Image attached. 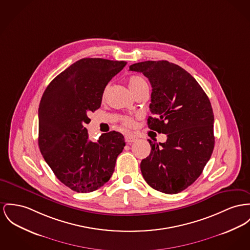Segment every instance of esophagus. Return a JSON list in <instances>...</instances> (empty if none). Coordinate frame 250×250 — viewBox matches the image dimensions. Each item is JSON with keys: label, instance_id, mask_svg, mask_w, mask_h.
Listing matches in <instances>:
<instances>
[{"label": "esophagus", "instance_id": "34e87169", "mask_svg": "<svg viewBox=\"0 0 250 250\" xmlns=\"http://www.w3.org/2000/svg\"><path fill=\"white\" fill-rule=\"evenodd\" d=\"M125 140H126L127 143L131 144V143H133V142L137 140V137L135 135H133V134H129V135L125 136Z\"/></svg>", "mask_w": 250, "mask_h": 250}]
</instances>
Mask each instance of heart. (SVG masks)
<instances>
[{"label": "heart", "instance_id": "1", "mask_svg": "<svg viewBox=\"0 0 250 250\" xmlns=\"http://www.w3.org/2000/svg\"><path fill=\"white\" fill-rule=\"evenodd\" d=\"M144 85H148L146 81L141 78V77H138V76H133L130 78L129 80V86L131 88V90L134 92L135 90H137L138 88L144 86ZM122 122L124 125L126 126H132L133 125V119L131 117H124L122 118Z\"/></svg>", "mask_w": 250, "mask_h": 250}]
</instances>
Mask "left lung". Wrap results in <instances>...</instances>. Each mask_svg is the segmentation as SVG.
I'll return each mask as SVG.
<instances>
[{"label": "left lung", "mask_w": 250, "mask_h": 250, "mask_svg": "<svg viewBox=\"0 0 250 250\" xmlns=\"http://www.w3.org/2000/svg\"><path fill=\"white\" fill-rule=\"evenodd\" d=\"M150 81L151 117L148 127L167 134L165 143H152L140 164L142 175L158 191L175 194L202 173L214 148V116L210 101L196 80L167 61L130 66Z\"/></svg>", "instance_id": "obj_1"}]
</instances>
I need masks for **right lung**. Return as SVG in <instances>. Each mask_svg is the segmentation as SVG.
<instances>
[{"label": "right lung", "mask_w": 250, "mask_h": 250, "mask_svg": "<svg viewBox=\"0 0 250 250\" xmlns=\"http://www.w3.org/2000/svg\"><path fill=\"white\" fill-rule=\"evenodd\" d=\"M126 62L82 59L58 75L45 89L39 107V147L57 178L77 192H91L107 183L125 146L112 131L98 142L89 140L85 124L98 110L108 83Z\"/></svg>", "instance_id": "add662e5"}]
</instances>
